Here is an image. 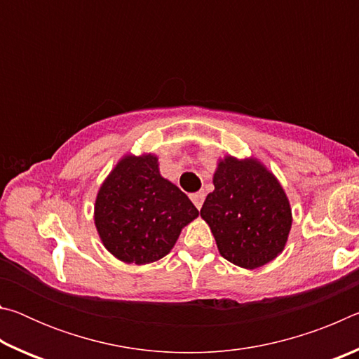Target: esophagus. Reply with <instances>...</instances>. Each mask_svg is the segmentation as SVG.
Instances as JSON below:
<instances>
[{"label":"esophagus","mask_w":359,"mask_h":359,"mask_svg":"<svg viewBox=\"0 0 359 359\" xmlns=\"http://www.w3.org/2000/svg\"><path fill=\"white\" fill-rule=\"evenodd\" d=\"M204 196H205V194L203 191H198V193H191L190 194V199H191L193 204L196 205L198 209H201L203 208V203H204Z\"/></svg>","instance_id":"esophagus-1"}]
</instances>
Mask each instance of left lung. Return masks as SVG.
Here are the masks:
<instances>
[{"instance_id": "8db88e82", "label": "left lung", "mask_w": 359, "mask_h": 359, "mask_svg": "<svg viewBox=\"0 0 359 359\" xmlns=\"http://www.w3.org/2000/svg\"><path fill=\"white\" fill-rule=\"evenodd\" d=\"M214 191L201 209L224 259L257 269L283 252L293 223L290 201L277 177L257 158L218 160Z\"/></svg>"}]
</instances>
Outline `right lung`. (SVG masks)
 Masks as SVG:
<instances>
[{"mask_svg":"<svg viewBox=\"0 0 359 359\" xmlns=\"http://www.w3.org/2000/svg\"><path fill=\"white\" fill-rule=\"evenodd\" d=\"M199 215L154 154L120 158L100 187L95 226L102 245L123 263L149 264L172 250L182 228Z\"/></svg>","mask_w":359,"mask_h":359,"instance_id":"add662e5","label":"right lung"}]
</instances>
